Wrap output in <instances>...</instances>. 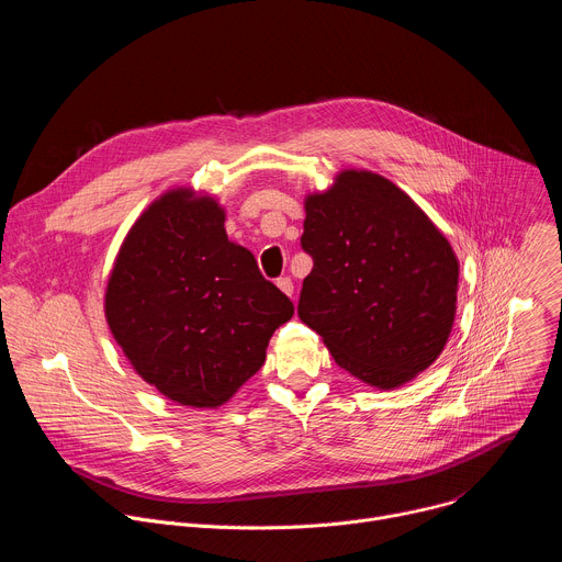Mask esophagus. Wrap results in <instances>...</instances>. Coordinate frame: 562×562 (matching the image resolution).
Segmentation results:
<instances>
[{"instance_id": "34e87169", "label": "esophagus", "mask_w": 562, "mask_h": 562, "mask_svg": "<svg viewBox=\"0 0 562 562\" xmlns=\"http://www.w3.org/2000/svg\"><path fill=\"white\" fill-rule=\"evenodd\" d=\"M276 284H278V289H280L284 295L293 297V280H291V278H280Z\"/></svg>"}]
</instances>
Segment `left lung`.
I'll use <instances>...</instances> for the list:
<instances>
[{"instance_id":"8db88e82","label":"left lung","mask_w":562,"mask_h":562,"mask_svg":"<svg viewBox=\"0 0 562 562\" xmlns=\"http://www.w3.org/2000/svg\"><path fill=\"white\" fill-rule=\"evenodd\" d=\"M302 249L313 269L297 315L340 369L397 389L442 353L456 319L460 262L445 233L391 180L342 169L304 195Z\"/></svg>"}]
</instances>
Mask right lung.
<instances>
[{
  "instance_id": "obj_1",
  "label": "right lung",
  "mask_w": 562,
  "mask_h": 562,
  "mask_svg": "<svg viewBox=\"0 0 562 562\" xmlns=\"http://www.w3.org/2000/svg\"><path fill=\"white\" fill-rule=\"evenodd\" d=\"M224 220L211 193L165 191L128 228L104 289L109 329L135 373L191 409L226 405L293 317Z\"/></svg>"
}]
</instances>
